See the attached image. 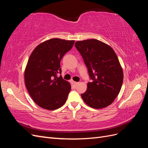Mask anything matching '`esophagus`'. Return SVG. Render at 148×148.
I'll use <instances>...</instances> for the list:
<instances>
[{
	"mask_svg": "<svg viewBox=\"0 0 148 148\" xmlns=\"http://www.w3.org/2000/svg\"><path fill=\"white\" fill-rule=\"evenodd\" d=\"M78 84H79V83H78V82H73V81L72 82V84L75 87L77 86Z\"/></svg>",
	"mask_w": 148,
	"mask_h": 148,
	"instance_id": "esophagus-1",
	"label": "esophagus"
}]
</instances>
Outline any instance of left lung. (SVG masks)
<instances>
[{"mask_svg": "<svg viewBox=\"0 0 148 148\" xmlns=\"http://www.w3.org/2000/svg\"><path fill=\"white\" fill-rule=\"evenodd\" d=\"M93 80L82 95L84 102L94 109H102L112 103L120 91L123 70L114 49L99 40L91 39L75 42Z\"/></svg>", "mask_w": 148, "mask_h": 148, "instance_id": "1", "label": "left lung"}]
</instances>
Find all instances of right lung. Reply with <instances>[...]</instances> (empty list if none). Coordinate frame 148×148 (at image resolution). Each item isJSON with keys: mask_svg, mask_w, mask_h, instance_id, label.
Masks as SVG:
<instances>
[{"mask_svg": "<svg viewBox=\"0 0 148 148\" xmlns=\"http://www.w3.org/2000/svg\"><path fill=\"white\" fill-rule=\"evenodd\" d=\"M74 40L52 38L34 48L25 70V86L38 106L53 110L63 106L71 90L69 82L58 77L62 58L72 48Z\"/></svg>", "mask_w": 148, "mask_h": 148, "instance_id": "add662e5", "label": "right lung"}]
</instances>
